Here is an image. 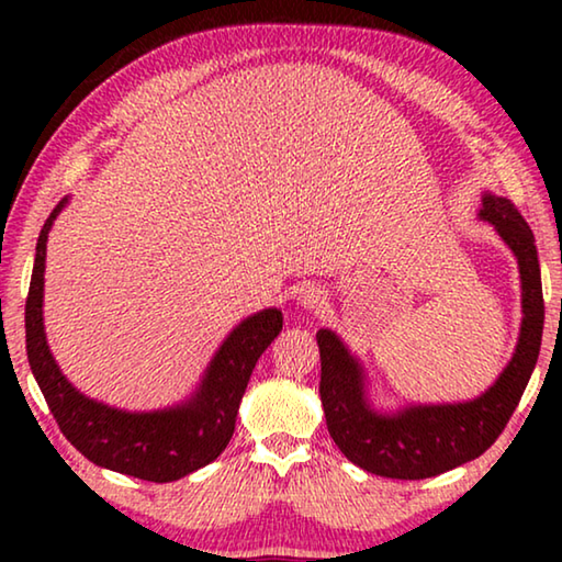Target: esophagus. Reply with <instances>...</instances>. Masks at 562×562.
I'll use <instances>...</instances> for the list:
<instances>
[{"label": "esophagus", "instance_id": "esophagus-1", "mask_svg": "<svg viewBox=\"0 0 562 562\" xmlns=\"http://www.w3.org/2000/svg\"><path fill=\"white\" fill-rule=\"evenodd\" d=\"M325 300H327V292L325 288H319V284H302L297 292V302L304 310H317L325 304Z\"/></svg>", "mask_w": 562, "mask_h": 562}]
</instances>
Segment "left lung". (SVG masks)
I'll use <instances>...</instances> for the list:
<instances>
[{"instance_id":"obj_1","label":"left lung","mask_w":562,"mask_h":562,"mask_svg":"<svg viewBox=\"0 0 562 562\" xmlns=\"http://www.w3.org/2000/svg\"><path fill=\"white\" fill-rule=\"evenodd\" d=\"M491 223L518 260L522 322L516 351L496 384L459 404H412L384 414L367 402V374L335 331L319 329V396L329 436L351 463L386 479L418 481L479 459L506 429L543 339V284L536 237L508 198L486 193L479 213Z\"/></svg>"}]
</instances>
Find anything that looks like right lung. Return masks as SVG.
I'll use <instances>...</instances> for the list:
<instances>
[{
	"instance_id": "add662e5",
	"label": "right lung",
	"mask_w": 562,
	"mask_h": 562,
	"mask_svg": "<svg viewBox=\"0 0 562 562\" xmlns=\"http://www.w3.org/2000/svg\"><path fill=\"white\" fill-rule=\"evenodd\" d=\"M64 201L36 240V258L26 297V357L32 374L61 434L91 463L140 481L168 483L203 469L225 451L250 374L270 341L282 331V312L262 310L243 319L215 351L193 396L160 412H121L76 392L61 374L44 335V265L49 231Z\"/></svg>"
}]
</instances>
